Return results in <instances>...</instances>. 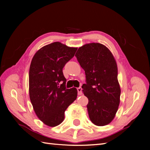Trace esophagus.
<instances>
[{
    "label": "esophagus",
    "mask_w": 150,
    "mask_h": 150,
    "mask_svg": "<svg viewBox=\"0 0 150 150\" xmlns=\"http://www.w3.org/2000/svg\"><path fill=\"white\" fill-rule=\"evenodd\" d=\"M77 90H78V93L79 95L82 94V88L81 87H79L77 88Z\"/></svg>",
    "instance_id": "34e87169"
}]
</instances>
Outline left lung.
<instances>
[{"instance_id": "1", "label": "left lung", "mask_w": 150, "mask_h": 150, "mask_svg": "<svg viewBox=\"0 0 150 150\" xmlns=\"http://www.w3.org/2000/svg\"><path fill=\"white\" fill-rule=\"evenodd\" d=\"M75 56L84 70L83 93L88 98L90 120L97 126H105L114 119L120 104L121 89L117 68L112 54L99 43L85 44Z\"/></svg>"}]
</instances>
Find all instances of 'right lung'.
<instances>
[{
  "mask_svg": "<svg viewBox=\"0 0 150 150\" xmlns=\"http://www.w3.org/2000/svg\"><path fill=\"white\" fill-rule=\"evenodd\" d=\"M78 48L55 42L35 54L29 73V96L36 115L44 124L54 127L64 119V112L77 98L75 88L67 89L62 69Z\"/></svg>",
  "mask_w": 150,
  "mask_h": 150,
  "instance_id": "add662e5",
  "label": "right lung"
}]
</instances>
